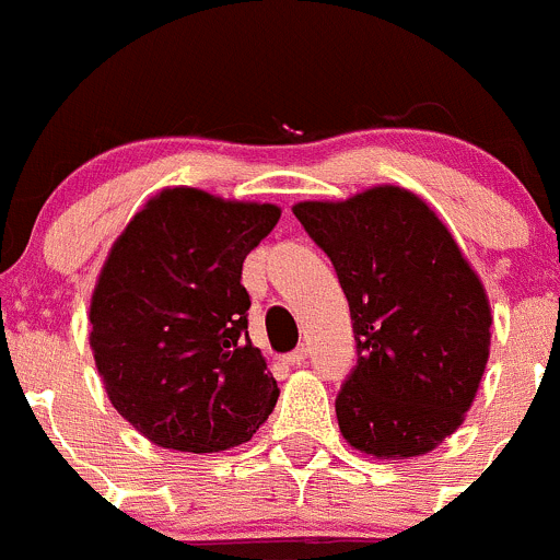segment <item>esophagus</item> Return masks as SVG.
Listing matches in <instances>:
<instances>
[{
  "mask_svg": "<svg viewBox=\"0 0 560 560\" xmlns=\"http://www.w3.org/2000/svg\"><path fill=\"white\" fill-rule=\"evenodd\" d=\"M304 359H307V348H296V351H291V353H285V357H282V362L285 364H302Z\"/></svg>",
  "mask_w": 560,
  "mask_h": 560,
  "instance_id": "esophagus-1",
  "label": "esophagus"
}]
</instances>
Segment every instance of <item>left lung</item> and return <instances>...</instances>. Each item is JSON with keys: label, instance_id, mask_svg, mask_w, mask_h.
Masks as SVG:
<instances>
[{"label": "left lung", "instance_id": "1", "mask_svg": "<svg viewBox=\"0 0 560 560\" xmlns=\"http://www.w3.org/2000/svg\"><path fill=\"white\" fill-rule=\"evenodd\" d=\"M293 214L348 299L357 364L335 400L340 433L375 457H417L455 433L490 353L485 288L413 192L373 187Z\"/></svg>", "mask_w": 560, "mask_h": 560}]
</instances>
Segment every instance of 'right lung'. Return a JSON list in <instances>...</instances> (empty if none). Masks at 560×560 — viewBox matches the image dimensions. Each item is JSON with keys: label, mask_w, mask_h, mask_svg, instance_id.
<instances>
[{"label": "right lung", "mask_w": 560, "mask_h": 560, "mask_svg": "<svg viewBox=\"0 0 560 560\" xmlns=\"http://www.w3.org/2000/svg\"><path fill=\"white\" fill-rule=\"evenodd\" d=\"M272 203L192 187L154 196L116 240L92 293V351L116 411L152 444L220 452L253 439L278 381L247 335V253Z\"/></svg>", "instance_id": "obj_1"}]
</instances>
